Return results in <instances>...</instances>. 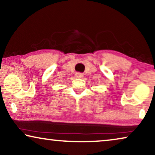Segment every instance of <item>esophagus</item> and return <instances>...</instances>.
I'll use <instances>...</instances> for the list:
<instances>
[{"mask_svg": "<svg viewBox=\"0 0 155 155\" xmlns=\"http://www.w3.org/2000/svg\"><path fill=\"white\" fill-rule=\"evenodd\" d=\"M75 77L77 78H82V77H83V75L80 73H77L75 74Z\"/></svg>", "mask_w": 155, "mask_h": 155, "instance_id": "34e87169", "label": "esophagus"}]
</instances>
